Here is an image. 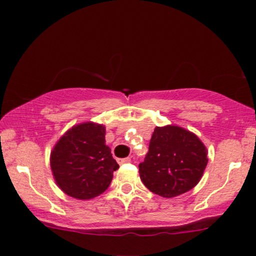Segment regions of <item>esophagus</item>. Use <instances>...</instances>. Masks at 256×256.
<instances>
[{
  "mask_svg": "<svg viewBox=\"0 0 256 256\" xmlns=\"http://www.w3.org/2000/svg\"><path fill=\"white\" fill-rule=\"evenodd\" d=\"M118 162L120 165H124V164H130L131 162V158H119Z\"/></svg>",
  "mask_w": 256,
  "mask_h": 256,
  "instance_id": "obj_1",
  "label": "esophagus"
}]
</instances>
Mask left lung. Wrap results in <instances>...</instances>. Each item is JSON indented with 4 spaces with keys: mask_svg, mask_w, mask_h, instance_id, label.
Wrapping results in <instances>:
<instances>
[{
    "mask_svg": "<svg viewBox=\"0 0 256 256\" xmlns=\"http://www.w3.org/2000/svg\"><path fill=\"white\" fill-rule=\"evenodd\" d=\"M207 162V149L198 136L178 126L155 128L140 176L152 192L174 198L198 183Z\"/></svg>",
    "mask_w": 256,
    "mask_h": 256,
    "instance_id": "obj_1",
    "label": "left lung"
}]
</instances>
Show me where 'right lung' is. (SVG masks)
Wrapping results in <instances>:
<instances>
[{
	"mask_svg": "<svg viewBox=\"0 0 256 256\" xmlns=\"http://www.w3.org/2000/svg\"><path fill=\"white\" fill-rule=\"evenodd\" d=\"M106 130L94 122L73 126L52 149V171L64 192L79 200L101 195L119 165L106 146Z\"/></svg>",
	"mask_w": 256,
	"mask_h": 256,
	"instance_id": "1",
	"label": "right lung"
}]
</instances>
